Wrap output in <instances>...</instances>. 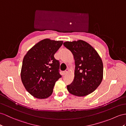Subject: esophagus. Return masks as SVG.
Wrapping results in <instances>:
<instances>
[{
  "instance_id": "obj_1",
  "label": "esophagus",
  "mask_w": 126,
  "mask_h": 126,
  "mask_svg": "<svg viewBox=\"0 0 126 126\" xmlns=\"http://www.w3.org/2000/svg\"><path fill=\"white\" fill-rule=\"evenodd\" d=\"M68 72H69V69H66L65 71H64V72H63V75H66L68 73Z\"/></svg>"
}]
</instances>
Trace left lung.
Returning <instances> with one entry per match:
<instances>
[{
    "instance_id": "left-lung-1",
    "label": "left lung",
    "mask_w": 126,
    "mask_h": 126,
    "mask_svg": "<svg viewBox=\"0 0 126 126\" xmlns=\"http://www.w3.org/2000/svg\"><path fill=\"white\" fill-rule=\"evenodd\" d=\"M64 47L72 53L75 60L74 78L67 86L69 93L84 96L94 92L102 81L103 64L97 51L82 40L65 42Z\"/></svg>"
}]
</instances>
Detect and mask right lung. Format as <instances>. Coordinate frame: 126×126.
<instances>
[{
  "mask_svg": "<svg viewBox=\"0 0 126 126\" xmlns=\"http://www.w3.org/2000/svg\"><path fill=\"white\" fill-rule=\"evenodd\" d=\"M63 44L61 41L44 39L30 48L24 57L21 80L28 92L37 98L50 96L56 82L61 78L59 61L54 55Z\"/></svg>",
  "mask_w": 126,
  "mask_h": 126,
  "instance_id": "right-lung-1",
  "label": "right lung"
}]
</instances>
